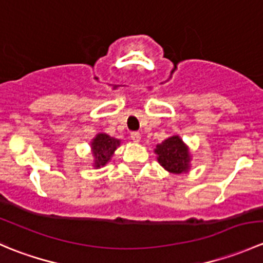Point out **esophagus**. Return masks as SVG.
Returning <instances> with one entry per match:
<instances>
[{
    "label": "esophagus",
    "instance_id": "obj_1",
    "mask_svg": "<svg viewBox=\"0 0 263 263\" xmlns=\"http://www.w3.org/2000/svg\"><path fill=\"white\" fill-rule=\"evenodd\" d=\"M131 139L134 140L135 142H139L140 140H141V135H140V132H137V131L131 132Z\"/></svg>",
    "mask_w": 263,
    "mask_h": 263
}]
</instances>
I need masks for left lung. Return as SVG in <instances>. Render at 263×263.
<instances>
[{"instance_id": "obj_1", "label": "left lung", "mask_w": 263, "mask_h": 263, "mask_svg": "<svg viewBox=\"0 0 263 263\" xmlns=\"http://www.w3.org/2000/svg\"><path fill=\"white\" fill-rule=\"evenodd\" d=\"M158 160L164 169L171 173H183L190 168V154L188 148L178 136L166 139L155 148Z\"/></svg>"}]
</instances>
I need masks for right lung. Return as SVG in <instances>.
<instances>
[{
    "label": "right lung",
    "mask_w": 263,
    "mask_h": 263,
    "mask_svg": "<svg viewBox=\"0 0 263 263\" xmlns=\"http://www.w3.org/2000/svg\"><path fill=\"white\" fill-rule=\"evenodd\" d=\"M117 146H119V140L105 134L97 135V137L91 142L92 154L95 156V166L100 168L105 165L109 161Z\"/></svg>",
    "instance_id": "right-lung-1"
}]
</instances>
